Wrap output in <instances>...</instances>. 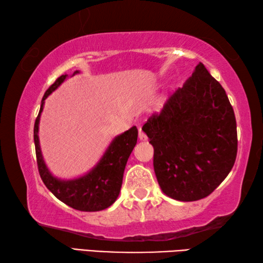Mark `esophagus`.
Masks as SVG:
<instances>
[{
    "label": "esophagus",
    "instance_id": "esophagus-1",
    "mask_svg": "<svg viewBox=\"0 0 263 263\" xmlns=\"http://www.w3.org/2000/svg\"><path fill=\"white\" fill-rule=\"evenodd\" d=\"M139 139H140L141 141H146V140H147V136H146L145 133L141 131V128L139 130Z\"/></svg>",
    "mask_w": 263,
    "mask_h": 263
}]
</instances>
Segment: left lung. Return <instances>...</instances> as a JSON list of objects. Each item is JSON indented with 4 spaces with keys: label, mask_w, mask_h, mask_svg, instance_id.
Masks as SVG:
<instances>
[{
    "label": "left lung",
    "mask_w": 263,
    "mask_h": 263,
    "mask_svg": "<svg viewBox=\"0 0 263 263\" xmlns=\"http://www.w3.org/2000/svg\"><path fill=\"white\" fill-rule=\"evenodd\" d=\"M142 131L154 147L160 188L176 201L206 197L229 175L237 158L233 108L202 62Z\"/></svg>",
    "instance_id": "left-lung-1"
}]
</instances>
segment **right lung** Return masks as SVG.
<instances>
[{
  "instance_id": "obj_1",
  "label": "right lung",
  "mask_w": 263,
  "mask_h": 263,
  "mask_svg": "<svg viewBox=\"0 0 263 263\" xmlns=\"http://www.w3.org/2000/svg\"><path fill=\"white\" fill-rule=\"evenodd\" d=\"M78 73L79 70L74 72L73 75ZM67 77V74L61 75L47 89L42 100L38 117L35 118L33 139L38 171L44 184L61 202L75 210L87 212L101 211L112 205L118 197L123 182L124 169L128 157L137 144L138 128L132 126L130 130L116 137L106 148L103 157L86 175L73 180H60L53 176L44 161L41 145H39V121L46 97L52 94Z\"/></svg>"
}]
</instances>
